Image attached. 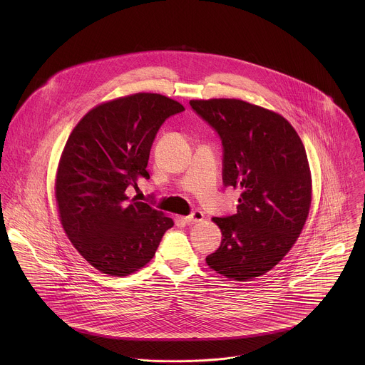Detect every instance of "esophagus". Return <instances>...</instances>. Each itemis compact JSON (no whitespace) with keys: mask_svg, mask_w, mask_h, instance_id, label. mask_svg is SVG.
I'll list each match as a JSON object with an SVG mask.
<instances>
[{"mask_svg":"<svg viewBox=\"0 0 365 365\" xmlns=\"http://www.w3.org/2000/svg\"><path fill=\"white\" fill-rule=\"evenodd\" d=\"M202 219H204V212H201V210H194V212H191L188 216L184 217V220H185L187 223H198V222H201Z\"/></svg>","mask_w":365,"mask_h":365,"instance_id":"34e87169","label":"esophagus"}]
</instances>
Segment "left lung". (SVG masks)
I'll return each mask as SVG.
<instances>
[{
	"label": "left lung",
	"instance_id": "1",
	"mask_svg": "<svg viewBox=\"0 0 365 365\" xmlns=\"http://www.w3.org/2000/svg\"><path fill=\"white\" fill-rule=\"evenodd\" d=\"M222 142L225 187L240 188L237 212L215 216L222 242L209 267L236 281L260 277L297 242L311 207L301 138L281 115L240 100L190 101Z\"/></svg>",
	"mask_w": 365,
	"mask_h": 365
}]
</instances>
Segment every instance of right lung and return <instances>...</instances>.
<instances>
[{
	"mask_svg": "<svg viewBox=\"0 0 365 365\" xmlns=\"http://www.w3.org/2000/svg\"><path fill=\"white\" fill-rule=\"evenodd\" d=\"M182 110L160 94L118 98L91 109L64 146L56 175L60 220L78 253L104 274L122 277L146 265L174 225L125 191L150 178L146 167L157 132Z\"/></svg>",
	"mask_w": 365,
	"mask_h": 365,
	"instance_id": "add662e5",
	"label": "right lung"
}]
</instances>
